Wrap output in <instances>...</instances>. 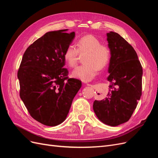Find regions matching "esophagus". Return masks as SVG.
Instances as JSON below:
<instances>
[{"label":"esophagus","mask_w":158,"mask_h":158,"mask_svg":"<svg viewBox=\"0 0 158 158\" xmlns=\"http://www.w3.org/2000/svg\"><path fill=\"white\" fill-rule=\"evenodd\" d=\"M86 85H88V86H92V85L90 84H86Z\"/></svg>","instance_id":"esophagus-1"}]
</instances>
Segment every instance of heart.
Instances as JSON below:
<instances>
[{"label": "heart", "mask_w": 158, "mask_h": 158, "mask_svg": "<svg viewBox=\"0 0 158 158\" xmlns=\"http://www.w3.org/2000/svg\"><path fill=\"white\" fill-rule=\"evenodd\" d=\"M74 45H69L64 52V59L70 67H74L77 64L78 52L86 53L84 57L83 65L76 68L72 73L74 78L85 82L92 80L97 75L98 69L102 70L109 61L111 51L109 47L101 44L96 37L92 35L83 36L76 42Z\"/></svg>", "instance_id": "1"}]
</instances>
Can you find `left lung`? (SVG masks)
<instances>
[{"label":"left lung","mask_w":158,"mask_h":158,"mask_svg":"<svg viewBox=\"0 0 158 158\" xmlns=\"http://www.w3.org/2000/svg\"><path fill=\"white\" fill-rule=\"evenodd\" d=\"M111 51L109 91L102 100H95L94 113L106 125L116 127L127 122L142 95V68L135 50L117 33H107Z\"/></svg>","instance_id":"left-lung-1"}]
</instances>
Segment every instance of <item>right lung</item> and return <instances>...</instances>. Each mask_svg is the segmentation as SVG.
I'll return each instance as SVG.
<instances>
[{
  "instance_id": "right-lung-1",
  "label": "right lung",
  "mask_w": 158,
  "mask_h": 158,
  "mask_svg": "<svg viewBox=\"0 0 158 158\" xmlns=\"http://www.w3.org/2000/svg\"><path fill=\"white\" fill-rule=\"evenodd\" d=\"M61 30L46 33L27 47L18 78L20 95L30 115L40 123L55 127L64 121L72 102L82 86L68 78L64 52L75 33Z\"/></svg>"
}]
</instances>
